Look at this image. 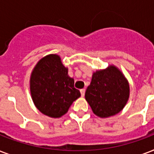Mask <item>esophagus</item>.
Here are the masks:
<instances>
[{
    "label": "esophagus",
    "instance_id": "esophagus-1",
    "mask_svg": "<svg viewBox=\"0 0 154 154\" xmlns=\"http://www.w3.org/2000/svg\"><path fill=\"white\" fill-rule=\"evenodd\" d=\"M80 91H81V94H82V96L84 97L85 96V89H81Z\"/></svg>",
    "mask_w": 154,
    "mask_h": 154
}]
</instances>
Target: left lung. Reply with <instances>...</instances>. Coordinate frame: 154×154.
Wrapping results in <instances>:
<instances>
[{"mask_svg": "<svg viewBox=\"0 0 154 154\" xmlns=\"http://www.w3.org/2000/svg\"><path fill=\"white\" fill-rule=\"evenodd\" d=\"M85 100L94 114L105 118L121 112L129 97L128 81L114 65L94 72Z\"/></svg>", "mask_w": 154, "mask_h": 154, "instance_id": "left-lung-1", "label": "left lung"}]
</instances>
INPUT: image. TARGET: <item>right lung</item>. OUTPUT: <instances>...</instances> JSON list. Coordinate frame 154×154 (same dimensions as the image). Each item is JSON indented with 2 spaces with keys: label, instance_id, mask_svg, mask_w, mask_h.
I'll use <instances>...</instances> for the list:
<instances>
[{
  "label": "right lung",
  "instance_id": "add662e5",
  "mask_svg": "<svg viewBox=\"0 0 154 154\" xmlns=\"http://www.w3.org/2000/svg\"><path fill=\"white\" fill-rule=\"evenodd\" d=\"M30 92L40 112L53 118L65 114L81 96L57 54L45 56L37 62L30 77Z\"/></svg>",
  "mask_w": 154,
  "mask_h": 154
}]
</instances>
